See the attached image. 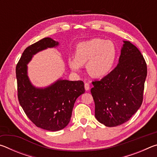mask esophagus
<instances>
[{
    "mask_svg": "<svg viewBox=\"0 0 157 157\" xmlns=\"http://www.w3.org/2000/svg\"><path fill=\"white\" fill-rule=\"evenodd\" d=\"M84 88L86 91H89L90 89V85L89 83H85L84 84Z\"/></svg>",
    "mask_w": 157,
    "mask_h": 157,
    "instance_id": "34e87169",
    "label": "esophagus"
}]
</instances>
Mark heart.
<instances>
[{"label":"heart","instance_id":"obj_1","mask_svg":"<svg viewBox=\"0 0 157 157\" xmlns=\"http://www.w3.org/2000/svg\"><path fill=\"white\" fill-rule=\"evenodd\" d=\"M116 57V46L112 41L93 39L82 42L76 48L75 57L68 59V65L75 72L86 64L87 72L93 78H100L111 72Z\"/></svg>","mask_w":157,"mask_h":157}]
</instances>
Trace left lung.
<instances>
[{"mask_svg": "<svg viewBox=\"0 0 157 157\" xmlns=\"http://www.w3.org/2000/svg\"><path fill=\"white\" fill-rule=\"evenodd\" d=\"M118 63L107 76L93 82L95 116L107 127L128 121L143 102L147 65L137 48L123 41Z\"/></svg>", "mask_w": 157, "mask_h": 157, "instance_id": "1", "label": "left lung"}]
</instances>
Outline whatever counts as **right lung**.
<instances>
[{
    "mask_svg": "<svg viewBox=\"0 0 157 157\" xmlns=\"http://www.w3.org/2000/svg\"><path fill=\"white\" fill-rule=\"evenodd\" d=\"M50 37L28 46L16 67L18 98L23 111L36 127L56 132L64 128L71 121L75 101L85 92L82 81L59 79L44 88L34 86L28 75V64L37 52L59 46Z\"/></svg>",
    "mask_w": 157,
    "mask_h": 157,
    "instance_id": "obj_1",
    "label": "right lung"
}]
</instances>
